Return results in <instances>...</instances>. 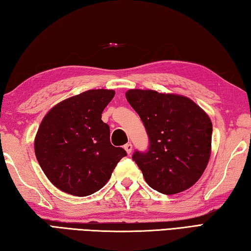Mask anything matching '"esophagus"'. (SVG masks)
<instances>
[{
  "label": "esophagus",
  "instance_id": "obj_1",
  "mask_svg": "<svg viewBox=\"0 0 251 251\" xmlns=\"http://www.w3.org/2000/svg\"><path fill=\"white\" fill-rule=\"evenodd\" d=\"M125 150L126 151V153L127 154H131V152H132V144L131 143H126L125 146Z\"/></svg>",
  "mask_w": 251,
  "mask_h": 251
}]
</instances>
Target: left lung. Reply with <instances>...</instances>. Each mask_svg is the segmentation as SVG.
Segmentation results:
<instances>
[{
    "instance_id": "left-lung-1",
    "label": "left lung",
    "mask_w": 251,
    "mask_h": 251,
    "mask_svg": "<svg viewBox=\"0 0 251 251\" xmlns=\"http://www.w3.org/2000/svg\"><path fill=\"white\" fill-rule=\"evenodd\" d=\"M126 97L149 135L148 150L132 155L145 181L164 195L193 186L210 159L213 131L210 118L183 96L130 89Z\"/></svg>"
}]
</instances>
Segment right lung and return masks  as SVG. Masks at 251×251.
<instances>
[{
    "mask_svg": "<svg viewBox=\"0 0 251 251\" xmlns=\"http://www.w3.org/2000/svg\"><path fill=\"white\" fill-rule=\"evenodd\" d=\"M115 96L111 89H92L65 99L41 121L35 153L54 186L76 197L91 196L105 186L126 156L110 143L109 126L101 113Z\"/></svg>",
    "mask_w": 251,
    "mask_h": 251,
    "instance_id": "obj_1",
    "label": "right lung"
}]
</instances>
